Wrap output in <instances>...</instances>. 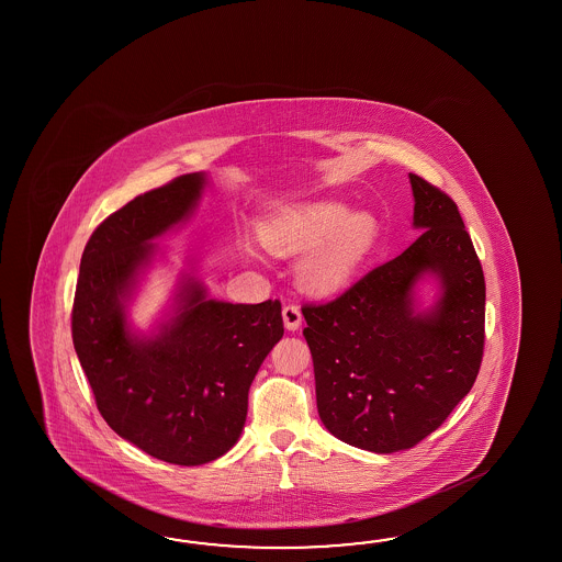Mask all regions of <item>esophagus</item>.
<instances>
[{
    "instance_id": "34e87169",
    "label": "esophagus",
    "mask_w": 562,
    "mask_h": 562,
    "mask_svg": "<svg viewBox=\"0 0 562 562\" xmlns=\"http://www.w3.org/2000/svg\"><path fill=\"white\" fill-rule=\"evenodd\" d=\"M301 319H303V315H301V310H299L297 305H285L283 307V323H285L286 329L289 331H295L301 327Z\"/></svg>"
}]
</instances>
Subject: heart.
Here are the masks:
<instances>
[{
  "instance_id": "heart-1",
  "label": "heart",
  "mask_w": 562,
  "mask_h": 562,
  "mask_svg": "<svg viewBox=\"0 0 562 562\" xmlns=\"http://www.w3.org/2000/svg\"><path fill=\"white\" fill-rule=\"evenodd\" d=\"M375 233L370 213H349L346 204L327 201L285 206L259 227L265 247L273 252L307 249L297 263V279L315 293L347 285L371 251Z\"/></svg>"
}]
</instances>
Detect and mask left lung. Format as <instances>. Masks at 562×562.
<instances>
[{
  "label": "left lung",
  "mask_w": 562,
  "mask_h": 562,
  "mask_svg": "<svg viewBox=\"0 0 562 562\" xmlns=\"http://www.w3.org/2000/svg\"><path fill=\"white\" fill-rule=\"evenodd\" d=\"M414 227L406 251L334 301L305 305L317 412L341 442L392 454L440 428L472 390L484 351L486 283L454 201L409 175ZM441 297L416 312L419 278Z\"/></svg>",
  "instance_id": "obj_1"
}]
</instances>
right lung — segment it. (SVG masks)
Listing matches in <instances>:
<instances>
[{
	"instance_id": "1",
	"label": "right lung",
	"mask_w": 562,
	"mask_h": 562,
	"mask_svg": "<svg viewBox=\"0 0 562 562\" xmlns=\"http://www.w3.org/2000/svg\"><path fill=\"white\" fill-rule=\"evenodd\" d=\"M204 187V172L182 175L108 216L86 243L74 295V349L102 418L179 467L213 462L237 443L252 380L283 337L277 299H206L192 276L180 279L175 313L156 334H132L126 301L155 257L153 240L192 215Z\"/></svg>"
}]
</instances>
